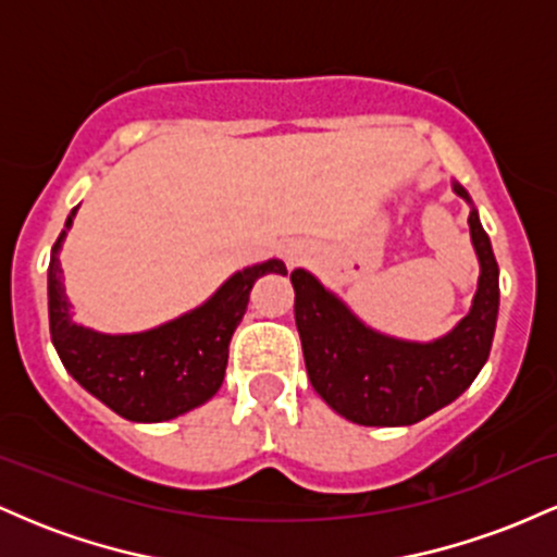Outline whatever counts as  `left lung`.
Returning a JSON list of instances; mask_svg holds the SVG:
<instances>
[{
  "mask_svg": "<svg viewBox=\"0 0 557 557\" xmlns=\"http://www.w3.org/2000/svg\"><path fill=\"white\" fill-rule=\"evenodd\" d=\"M469 201L461 185H453ZM479 290L469 317L434 343H403L363 327L343 300L306 270L290 272L296 327L311 385L341 417L363 426H408L440 411L476 380L495 335L497 261L476 209L469 214Z\"/></svg>",
  "mask_w": 557,
  "mask_h": 557,
  "instance_id": "8db88e82",
  "label": "left lung"
}]
</instances>
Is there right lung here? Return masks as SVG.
Segmentation results:
<instances>
[{
    "label": "right lung",
    "instance_id": "add662e5",
    "mask_svg": "<svg viewBox=\"0 0 557 557\" xmlns=\"http://www.w3.org/2000/svg\"><path fill=\"white\" fill-rule=\"evenodd\" d=\"M78 207L67 216H73ZM60 235L49 261V332L70 374L114 413L131 421H168L207 403L225 380L233 332L261 274H287L280 259L248 267L196 311L138 335H99L73 322L62 287Z\"/></svg>",
    "mask_w": 557,
    "mask_h": 557
}]
</instances>
